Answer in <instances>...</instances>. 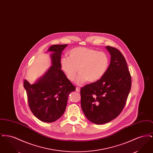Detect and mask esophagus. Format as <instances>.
<instances>
[{"label": "esophagus", "mask_w": 153, "mask_h": 153, "mask_svg": "<svg viewBox=\"0 0 153 153\" xmlns=\"http://www.w3.org/2000/svg\"><path fill=\"white\" fill-rule=\"evenodd\" d=\"M76 92H79L80 91V88L79 87H76Z\"/></svg>", "instance_id": "esophagus-1"}]
</instances>
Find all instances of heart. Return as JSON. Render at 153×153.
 Wrapping results in <instances>:
<instances>
[{
  "label": "heart",
  "mask_w": 153,
  "mask_h": 153,
  "mask_svg": "<svg viewBox=\"0 0 153 153\" xmlns=\"http://www.w3.org/2000/svg\"><path fill=\"white\" fill-rule=\"evenodd\" d=\"M61 66L68 79L75 80L76 83L81 85L87 82H95L100 80L107 72L109 66L108 55L103 51L84 47H77L69 52V58H61Z\"/></svg>",
  "instance_id": "obj_1"
}]
</instances>
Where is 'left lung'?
I'll use <instances>...</instances> for the list:
<instances>
[{
	"label": "left lung",
	"mask_w": 153,
	"mask_h": 153,
	"mask_svg": "<svg viewBox=\"0 0 153 153\" xmlns=\"http://www.w3.org/2000/svg\"><path fill=\"white\" fill-rule=\"evenodd\" d=\"M111 55L108 70L100 80L81 89V106L88 119L102 124L115 119L122 111L130 93L131 77L122 53L107 46Z\"/></svg>",
	"instance_id": "1"
}]
</instances>
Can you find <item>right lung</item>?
I'll use <instances>...</instances> for the list:
<instances>
[{"label": "right lung", "mask_w": 153, "mask_h": 153, "mask_svg": "<svg viewBox=\"0 0 153 153\" xmlns=\"http://www.w3.org/2000/svg\"><path fill=\"white\" fill-rule=\"evenodd\" d=\"M67 46L68 44L51 46L48 51L52 53L51 66L34 84L24 81L30 110L44 122H55L64 114L68 96L76 89L61 69V55Z\"/></svg>", "instance_id": "obj_1"}]
</instances>
